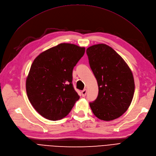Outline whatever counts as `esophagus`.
Instances as JSON below:
<instances>
[{
  "mask_svg": "<svg viewBox=\"0 0 156 156\" xmlns=\"http://www.w3.org/2000/svg\"><path fill=\"white\" fill-rule=\"evenodd\" d=\"M87 89H84L82 91V96H83V97H84L86 96V94H87Z\"/></svg>",
  "mask_w": 156,
  "mask_h": 156,
  "instance_id": "1",
  "label": "esophagus"
}]
</instances>
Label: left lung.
I'll use <instances>...</instances> for the list:
<instances>
[{"label":"left lung","instance_id":"left-lung-1","mask_svg":"<svg viewBox=\"0 0 156 156\" xmlns=\"http://www.w3.org/2000/svg\"><path fill=\"white\" fill-rule=\"evenodd\" d=\"M87 54L99 89L96 100L90 102V106L99 119L115 120L124 114L133 100V74L124 59L105 44L90 47Z\"/></svg>","mask_w":156,"mask_h":156}]
</instances>
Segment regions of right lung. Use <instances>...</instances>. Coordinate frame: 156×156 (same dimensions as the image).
Returning <instances> with one entry per match:
<instances>
[{
	"instance_id": "right-lung-1",
	"label": "right lung",
	"mask_w": 156,
	"mask_h": 156,
	"mask_svg": "<svg viewBox=\"0 0 156 156\" xmlns=\"http://www.w3.org/2000/svg\"><path fill=\"white\" fill-rule=\"evenodd\" d=\"M84 52V48L60 44L41 53L32 64L27 94L33 107L45 119H62L79 99L72 84V72Z\"/></svg>"
}]
</instances>
